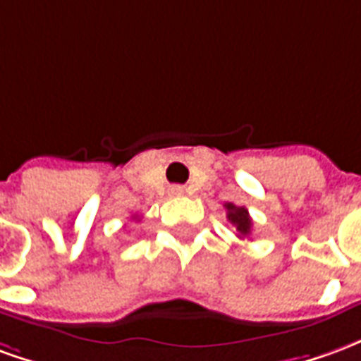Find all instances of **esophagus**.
<instances>
[{
  "instance_id": "esophagus-1",
  "label": "esophagus",
  "mask_w": 361,
  "mask_h": 361,
  "mask_svg": "<svg viewBox=\"0 0 361 361\" xmlns=\"http://www.w3.org/2000/svg\"><path fill=\"white\" fill-rule=\"evenodd\" d=\"M170 195L172 197L183 195V188H181V185H173V188H170Z\"/></svg>"
}]
</instances>
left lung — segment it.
I'll list each match as a JSON object with an SVG mask.
<instances>
[{
  "label": "left lung",
  "instance_id": "1",
  "mask_svg": "<svg viewBox=\"0 0 361 361\" xmlns=\"http://www.w3.org/2000/svg\"><path fill=\"white\" fill-rule=\"evenodd\" d=\"M226 219L230 220V224H234L238 230L240 238L251 234V228H253V220H251L250 212L245 207H235L234 203H226Z\"/></svg>",
  "mask_w": 361,
  "mask_h": 361
}]
</instances>
